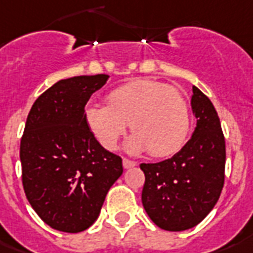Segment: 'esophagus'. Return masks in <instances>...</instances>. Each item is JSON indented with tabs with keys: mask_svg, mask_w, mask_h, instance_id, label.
<instances>
[{
	"mask_svg": "<svg viewBox=\"0 0 253 253\" xmlns=\"http://www.w3.org/2000/svg\"><path fill=\"white\" fill-rule=\"evenodd\" d=\"M137 164L134 161H129V160H123V166H124V169H132V168H134Z\"/></svg>",
	"mask_w": 253,
	"mask_h": 253,
	"instance_id": "esophagus-1",
	"label": "esophagus"
}]
</instances>
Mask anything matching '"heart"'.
Instances as JSON below:
<instances>
[{"mask_svg": "<svg viewBox=\"0 0 253 253\" xmlns=\"http://www.w3.org/2000/svg\"><path fill=\"white\" fill-rule=\"evenodd\" d=\"M85 120L105 149L117 146L128 124L133 134L125 145L129 153L146 149L153 157L177 153L190 128L189 107L175 88L153 80L137 79L109 92L108 105L92 103Z\"/></svg>", "mask_w": 253, "mask_h": 253, "instance_id": "1", "label": "heart"}]
</instances>
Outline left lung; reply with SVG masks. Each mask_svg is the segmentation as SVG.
Segmentation results:
<instances>
[{"label": "left lung", "instance_id": "1", "mask_svg": "<svg viewBox=\"0 0 253 253\" xmlns=\"http://www.w3.org/2000/svg\"><path fill=\"white\" fill-rule=\"evenodd\" d=\"M191 109L197 126L183 148L157 164H141L145 174L142 206L149 218L166 231L193 228L216 205L226 165V144L214 105L193 87Z\"/></svg>", "mask_w": 253, "mask_h": 253}]
</instances>
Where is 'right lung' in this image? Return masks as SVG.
<instances>
[{"mask_svg": "<svg viewBox=\"0 0 253 253\" xmlns=\"http://www.w3.org/2000/svg\"><path fill=\"white\" fill-rule=\"evenodd\" d=\"M109 76H74L56 82L31 107L21 140L27 201L54 230L76 234L97 219L123 162L105 150L85 120V105Z\"/></svg>", "mask_w": 253, "mask_h": 253, "instance_id": "right-lung-1", "label": "right lung"}]
</instances>
